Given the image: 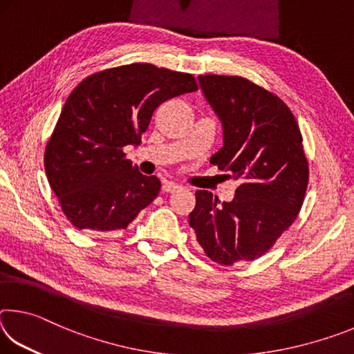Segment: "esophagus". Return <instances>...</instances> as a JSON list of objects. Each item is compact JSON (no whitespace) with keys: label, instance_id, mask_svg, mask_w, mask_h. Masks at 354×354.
<instances>
[{"label":"esophagus","instance_id":"1","mask_svg":"<svg viewBox=\"0 0 354 354\" xmlns=\"http://www.w3.org/2000/svg\"><path fill=\"white\" fill-rule=\"evenodd\" d=\"M179 189H181V185H178V184H175V183L167 181V183L162 184V192H165V194H170V192H176V190H179Z\"/></svg>","mask_w":354,"mask_h":354}]
</instances>
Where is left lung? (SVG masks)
Returning a JSON list of instances; mask_svg holds the SVG:
<instances>
[{
	"instance_id": "obj_1",
	"label": "left lung",
	"mask_w": 354,
	"mask_h": 354,
	"mask_svg": "<svg viewBox=\"0 0 354 354\" xmlns=\"http://www.w3.org/2000/svg\"><path fill=\"white\" fill-rule=\"evenodd\" d=\"M207 103L223 127V147L211 164L242 184L220 205L196 192L189 223L209 259L220 266L254 261L295 221L309 181L303 137L278 95L242 76H198Z\"/></svg>"
}]
</instances>
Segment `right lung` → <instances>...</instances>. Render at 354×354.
Returning <instances> with one entry per match:
<instances>
[{"instance_id": "1", "label": "right lung", "mask_w": 354, "mask_h": 354, "mask_svg": "<svg viewBox=\"0 0 354 354\" xmlns=\"http://www.w3.org/2000/svg\"><path fill=\"white\" fill-rule=\"evenodd\" d=\"M194 75L129 64L87 76L62 107L45 148V171L65 217L77 230H127L158 196L160 181L124 158L153 112L195 92Z\"/></svg>"}]
</instances>
